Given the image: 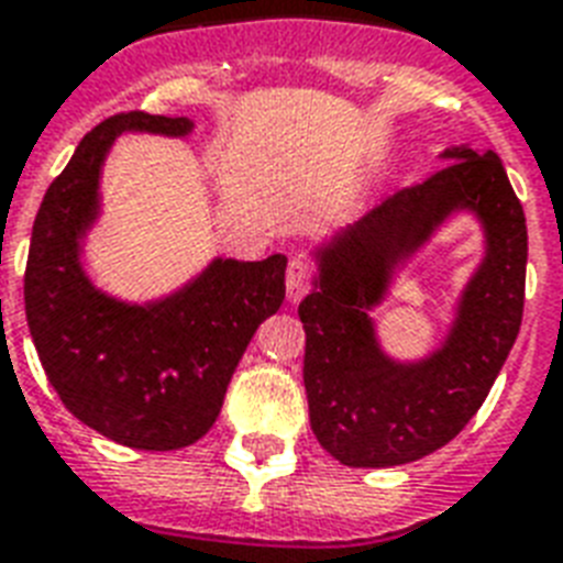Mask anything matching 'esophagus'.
Here are the masks:
<instances>
[{"mask_svg":"<svg viewBox=\"0 0 563 563\" xmlns=\"http://www.w3.org/2000/svg\"><path fill=\"white\" fill-rule=\"evenodd\" d=\"M312 280H316V268L303 256H295L286 268V295H289L291 303H298L309 289H312Z\"/></svg>","mask_w":563,"mask_h":563,"instance_id":"1","label":"esophagus"}]
</instances>
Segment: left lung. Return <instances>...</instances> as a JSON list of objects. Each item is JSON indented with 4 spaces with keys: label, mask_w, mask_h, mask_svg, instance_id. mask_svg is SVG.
Instances as JSON below:
<instances>
[{
    "label": "left lung",
    "mask_w": 563,
    "mask_h": 563,
    "mask_svg": "<svg viewBox=\"0 0 563 563\" xmlns=\"http://www.w3.org/2000/svg\"><path fill=\"white\" fill-rule=\"evenodd\" d=\"M450 163L383 203L324 247L316 289L300 300L307 330L309 423L347 467H394L450 444L488 397L523 321L526 216L494 152H444ZM459 206L486 224L489 254L463 296L445 347L415 366L375 347L364 309L394 264Z\"/></svg>",
    "instance_id": "1"
}]
</instances>
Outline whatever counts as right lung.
Here are the masks:
<instances>
[{
  "label": "right lung",
  "mask_w": 563,
  "mask_h": 563,
  "mask_svg": "<svg viewBox=\"0 0 563 563\" xmlns=\"http://www.w3.org/2000/svg\"><path fill=\"white\" fill-rule=\"evenodd\" d=\"M192 122L128 110L75 148L43 195L29 263L25 318L48 383L75 418L134 450H180L210 432L256 327L286 298V256L216 260L178 295L128 307L92 289L78 236L99 210V172L122 131L184 136Z\"/></svg>",
  "instance_id": "obj_1"
}]
</instances>
